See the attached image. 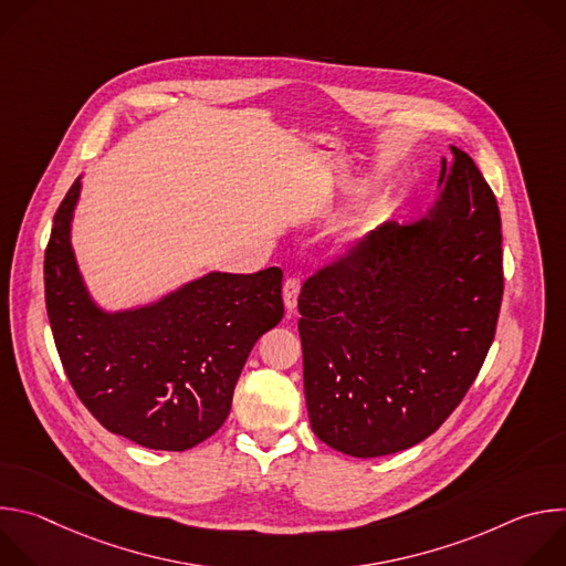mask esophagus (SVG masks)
Masks as SVG:
<instances>
[{
    "label": "esophagus",
    "instance_id": "1",
    "mask_svg": "<svg viewBox=\"0 0 566 566\" xmlns=\"http://www.w3.org/2000/svg\"><path fill=\"white\" fill-rule=\"evenodd\" d=\"M300 280L297 277H289L284 282V289H282V297H284V306L286 311H293L297 306V295H300Z\"/></svg>",
    "mask_w": 566,
    "mask_h": 566
}]
</instances>
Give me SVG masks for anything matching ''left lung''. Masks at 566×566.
<instances>
[{"instance_id": "left-lung-1", "label": "left lung", "mask_w": 566, "mask_h": 566, "mask_svg": "<svg viewBox=\"0 0 566 566\" xmlns=\"http://www.w3.org/2000/svg\"><path fill=\"white\" fill-rule=\"evenodd\" d=\"M450 151L426 214L385 223L302 286L308 421L338 452L369 459L428 439L493 345L504 293L500 208L474 160Z\"/></svg>"}]
</instances>
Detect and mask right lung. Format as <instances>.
<instances>
[{"label": "right lung", "mask_w": 566, "mask_h": 566, "mask_svg": "<svg viewBox=\"0 0 566 566\" xmlns=\"http://www.w3.org/2000/svg\"><path fill=\"white\" fill-rule=\"evenodd\" d=\"M80 190L77 177L44 253L46 313L64 374L109 432L149 450H190L223 426L253 345L282 319V271H210L149 304L107 311L71 247Z\"/></svg>", "instance_id": "1"}]
</instances>
